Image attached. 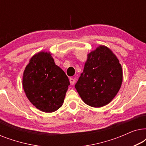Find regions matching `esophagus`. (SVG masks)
I'll return each instance as SVG.
<instances>
[{
    "mask_svg": "<svg viewBox=\"0 0 146 146\" xmlns=\"http://www.w3.org/2000/svg\"><path fill=\"white\" fill-rule=\"evenodd\" d=\"M70 82L71 85H74V83H75V79L72 78H70Z\"/></svg>",
    "mask_w": 146,
    "mask_h": 146,
    "instance_id": "obj_1",
    "label": "esophagus"
}]
</instances>
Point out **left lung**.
<instances>
[{"mask_svg":"<svg viewBox=\"0 0 146 146\" xmlns=\"http://www.w3.org/2000/svg\"><path fill=\"white\" fill-rule=\"evenodd\" d=\"M87 56L83 72L75 88L87 105L94 108L104 106L120 89L122 68L116 56L106 46L100 45Z\"/></svg>","mask_w":146,"mask_h":146,"instance_id":"1","label":"left lung"}]
</instances>
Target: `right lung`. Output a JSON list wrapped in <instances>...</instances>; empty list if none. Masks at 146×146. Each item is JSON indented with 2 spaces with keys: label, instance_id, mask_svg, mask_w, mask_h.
<instances>
[{
  "label": "right lung",
  "instance_id": "add662e5",
  "mask_svg": "<svg viewBox=\"0 0 146 146\" xmlns=\"http://www.w3.org/2000/svg\"><path fill=\"white\" fill-rule=\"evenodd\" d=\"M50 52L41 51L30 59L23 73V86L27 98L39 110L53 112L64 103L70 82L56 65Z\"/></svg>",
  "mask_w": 146,
  "mask_h": 146
}]
</instances>
